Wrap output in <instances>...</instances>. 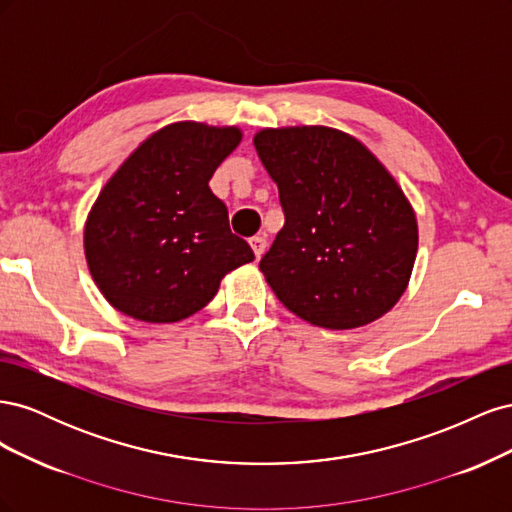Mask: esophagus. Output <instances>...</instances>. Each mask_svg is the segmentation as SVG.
Here are the masks:
<instances>
[{
	"label": "esophagus",
	"mask_w": 512,
	"mask_h": 512,
	"mask_svg": "<svg viewBox=\"0 0 512 512\" xmlns=\"http://www.w3.org/2000/svg\"><path fill=\"white\" fill-rule=\"evenodd\" d=\"M250 245H252L256 258H260L262 254H265V250H267V239L262 237V235H256V237L250 239Z\"/></svg>",
	"instance_id": "1"
}]
</instances>
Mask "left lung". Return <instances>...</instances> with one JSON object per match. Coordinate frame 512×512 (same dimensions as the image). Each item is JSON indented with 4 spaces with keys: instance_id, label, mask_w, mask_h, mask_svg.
Here are the masks:
<instances>
[{
    "instance_id": "8db88e82",
    "label": "left lung",
    "mask_w": 512,
    "mask_h": 512,
    "mask_svg": "<svg viewBox=\"0 0 512 512\" xmlns=\"http://www.w3.org/2000/svg\"><path fill=\"white\" fill-rule=\"evenodd\" d=\"M254 147L286 220L260 260L275 297L335 331L389 312L418 247L414 211L389 170L356 138L322 126L262 130Z\"/></svg>"
}]
</instances>
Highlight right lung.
Wrapping results in <instances>:
<instances>
[{
    "label": "right lung",
    "instance_id": "1",
    "mask_svg": "<svg viewBox=\"0 0 512 512\" xmlns=\"http://www.w3.org/2000/svg\"><path fill=\"white\" fill-rule=\"evenodd\" d=\"M239 141L237 128L170 123L104 185L85 224V256L121 314L143 322L188 318L215 297L228 271L254 260L209 188Z\"/></svg>",
    "mask_w": 512,
    "mask_h": 512
}]
</instances>
